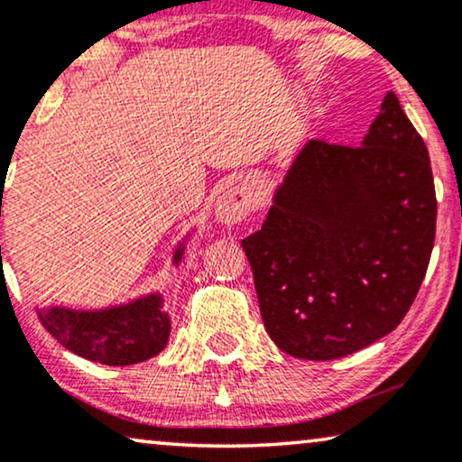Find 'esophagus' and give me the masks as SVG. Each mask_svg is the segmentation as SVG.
Wrapping results in <instances>:
<instances>
[{
  "mask_svg": "<svg viewBox=\"0 0 462 462\" xmlns=\"http://www.w3.org/2000/svg\"><path fill=\"white\" fill-rule=\"evenodd\" d=\"M256 195L250 182H237L226 189L217 201V218L223 225H237L242 223L254 212Z\"/></svg>",
  "mask_w": 462,
  "mask_h": 462,
  "instance_id": "34e87169",
  "label": "esophagus"
}]
</instances>
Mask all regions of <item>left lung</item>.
I'll return each mask as SVG.
<instances>
[{
    "mask_svg": "<svg viewBox=\"0 0 462 462\" xmlns=\"http://www.w3.org/2000/svg\"><path fill=\"white\" fill-rule=\"evenodd\" d=\"M435 218L425 141L393 92L362 147L309 141L242 242L273 343L326 362L393 332L425 280Z\"/></svg>",
    "mask_w": 462,
    "mask_h": 462,
    "instance_id": "obj_1",
    "label": "left lung"
}]
</instances>
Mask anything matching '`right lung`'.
<instances>
[{
	"instance_id": "1",
	"label": "right lung",
	"mask_w": 462,
	"mask_h": 462,
	"mask_svg": "<svg viewBox=\"0 0 462 462\" xmlns=\"http://www.w3.org/2000/svg\"><path fill=\"white\" fill-rule=\"evenodd\" d=\"M185 242L174 250V267L182 261ZM37 318L65 349L105 365L147 362L168 345L170 338V315L163 309L160 292L92 311L54 305L37 307Z\"/></svg>"
}]
</instances>
